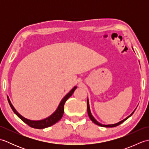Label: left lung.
<instances>
[{
	"label": "left lung",
	"instance_id": "1",
	"mask_svg": "<svg viewBox=\"0 0 149 149\" xmlns=\"http://www.w3.org/2000/svg\"><path fill=\"white\" fill-rule=\"evenodd\" d=\"M135 110H136V109H135ZM134 110V111H135ZM87 111H88V116H89V117H90V118L91 119V121H92L93 123H95V124H97V125H99V126H101V127H116V126H118V125H119L120 124H121L122 123H123V122L124 121H125L126 120H127V118H129V117H130L132 114L134 113V111L133 112H132L130 115L129 116H128L127 118H125V119H123V120H122V121H120V122H118V123H115V124H110V125H103V124H101L100 123H99V122H97V120L95 119V118L94 117L92 116V115H91V111H90V105H89V100H88V99H87Z\"/></svg>",
	"mask_w": 149,
	"mask_h": 149
}]
</instances>
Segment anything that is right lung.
<instances>
[{"instance_id":"obj_1","label":"right lung","mask_w":149,"mask_h":149,"mask_svg":"<svg viewBox=\"0 0 149 149\" xmlns=\"http://www.w3.org/2000/svg\"><path fill=\"white\" fill-rule=\"evenodd\" d=\"M77 88V86H74V88H72V90L70 91V92L66 94V95L64 97V98L61 100V102L59 103V106L58 107V108L55 111V112L53 114H52L50 116L47 117V118L43 119V120H37V121H35V120H31L29 119H27L26 118H24V116H22V115H20L19 114L17 110H16L14 107L13 106V105L11 104L10 100H9V98L8 97V100L9 105H10L12 110L13 111V112L17 115L19 118H20L22 121L24 122H25L28 125H29L30 127H33V128H35V129H44V128H47L49 127L50 126H51L54 124H55L56 123L58 122L59 120H61V118H62V116L63 115V113H64V105L65 103L68 98L70 97L72 94L74 93L75 90Z\"/></svg>"}]
</instances>
